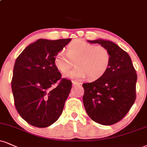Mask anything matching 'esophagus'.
Segmentation results:
<instances>
[{
  "label": "esophagus",
  "mask_w": 147,
  "mask_h": 147,
  "mask_svg": "<svg viewBox=\"0 0 147 147\" xmlns=\"http://www.w3.org/2000/svg\"><path fill=\"white\" fill-rule=\"evenodd\" d=\"M72 84H73V86H78V85H80L81 83L76 82V81H72Z\"/></svg>",
  "instance_id": "34e87169"
}]
</instances>
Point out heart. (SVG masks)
<instances>
[{
	"instance_id": "1",
	"label": "heart",
	"mask_w": 147,
	"mask_h": 147,
	"mask_svg": "<svg viewBox=\"0 0 147 147\" xmlns=\"http://www.w3.org/2000/svg\"><path fill=\"white\" fill-rule=\"evenodd\" d=\"M66 53L67 56L63 52L58 53L54 63L62 73L68 71L75 63L76 67L65 74L67 78L82 79L87 76L90 79L98 78L110 65V54L108 49L80 39L71 42L67 47Z\"/></svg>"
}]
</instances>
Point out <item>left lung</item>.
Listing matches in <instances>:
<instances>
[{
  "instance_id": "obj_1",
  "label": "left lung",
  "mask_w": 147,
  "mask_h": 147,
  "mask_svg": "<svg viewBox=\"0 0 147 147\" xmlns=\"http://www.w3.org/2000/svg\"><path fill=\"white\" fill-rule=\"evenodd\" d=\"M87 41L108 49L110 62L100 78L82 84L83 104L92 120L110 125L121 121L134 103L136 71L129 54L116 43L103 39Z\"/></svg>"
}]
</instances>
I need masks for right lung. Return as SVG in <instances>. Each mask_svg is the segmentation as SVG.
<instances>
[{"label":"right lung","instance_id":"obj_1","mask_svg":"<svg viewBox=\"0 0 147 147\" xmlns=\"http://www.w3.org/2000/svg\"><path fill=\"white\" fill-rule=\"evenodd\" d=\"M71 39H39L28 45L16 59L11 88L16 110L28 123L46 127L63 112L71 88V82L61 79L54 65L56 55Z\"/></svg>","mask_w":147,"mask_h":147}]
</instances>
